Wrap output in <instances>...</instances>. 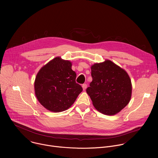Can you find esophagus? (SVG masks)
<instances>
[{
  "label": "esophagus",
  "instance_id": "esophagus-1",
  "mask_svg": "<svg viewBox=\"0 0 158 158\" xmlns=\"http://www.w3.org/2000/svg\"><path fill=\"white\" fill-rule=\"evenodd\" d=\"M82 89H83L84 91H85V90L86 88H87V84H82Z\"/></svg>",
  "mask_w": 158,
  "mask_h": 158
}]
</instances>
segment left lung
<instances>
[{"instance_id": "obj_1", "label": "left lung", "mask_w": 158, "mask_h": 158, "mask_svg": "<svg viewBox=\"0 0 158 158\" xmlns=\"http://www.w3.org/2000/svg\"><path fill=\"white\" fill-rule=\"evenodd\" d=\"M93 81L86 92L101 113L113 116L129 102L132 84L127 72L110 60L91 67Z\"/></svg>"}]
</instances>
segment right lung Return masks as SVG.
Wrapping results in <instances>:
<instances>
[{
  "instance_id": "obj_1",
  "label": "right lung",
  "mask_w": 158,
  "mask_h": 158,
  "mask_svg": "<svg viewBox=\"0 0 158 158\" xmlns=\"http://www.w3.org/2000/svg\"><path fill=\"white\" fill-rule=\"evenodd\" d=\"M72 62L56 57L41 67L34 82L35 96L46 109L59 112L68 109L82 91L76 82Z\"/></svg>"
}]
</instances>
